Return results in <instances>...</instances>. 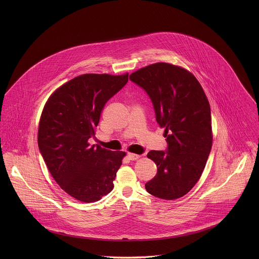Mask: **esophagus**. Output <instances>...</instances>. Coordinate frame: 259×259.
<instances>
[{
  "label": "esophagus",
  "instance_id": "esophagus-1",
  "mask_svg": "<svg viewBox=\"0 0 259 259\" xmlns=\"http://www.w3.org/2000/svg\"><path fill=\"white\" fill-rule=\"evenodd\" d=\"M127 158L131 159V160H137L138 158H140V155H139V154H136V153H131V152H128V153H127Z\"/></svg>",
  "mask_w": 259,
  "mask_h": 259
}]
</instances>
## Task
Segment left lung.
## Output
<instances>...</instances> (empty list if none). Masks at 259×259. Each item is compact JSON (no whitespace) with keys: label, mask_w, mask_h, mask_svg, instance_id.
Here are the masks:
<instances>
[{"label":"left lung","mask_w":259,"mask_h":259,"mask_svg":"<svg viewBox=\"0 0 259 259\" xmlns=\"http://www.w3.org/2000/svg\"><path fill=\"white\" fill-rule=\"evenodd\" d=\"M148 94L167 148L150 150L157 166L146 184L148 193L171 200L185 195L199 180L212 146L207 98L195 76L181 67L156 63L130 75Z\"/></svg>","instance_id":"8db88e82"}]
</instances>
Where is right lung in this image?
<instances>
[{
    "label": "right lung",
    "instance_id": "1",
    "mask_svg": "<svg viewBox=\"0 0 259 259\" xmlns=\"http://www.w3.org/2000/svg\"><path fill=\"white\" fill-rule=\"evenodd\" d=\"M128 74H85L59 88L48 100L37 132L39 152L57 184L83 202L108 194L125 155L91 146L107 102L127 82Z\"/></svg>",
    "mask_w": 259,
    "mask_h": 259
}]
</instances>
